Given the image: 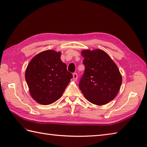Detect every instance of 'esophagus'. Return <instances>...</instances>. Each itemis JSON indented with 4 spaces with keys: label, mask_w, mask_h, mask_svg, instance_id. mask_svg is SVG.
Listing matches in <instances>:
<instances>
[{
    "label": "esophagus",
    "mask_w": 147,
    "mask_h": 147,
    "mask_svg": "<svg viewBox=\"0 0 147 147\" xmlns=\"http://www.w3.org/2000/svg\"><path fill=\"white\" fill-rule=\"evenodd\" d=\"M73 80L74 81V82H76V81L77 80V79H78V74L76 73H74L73 74Z\"/></svg>",
    "instance_id": "obj_1"
}]
</instances>
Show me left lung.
<instances>
[{
    "label": "left lung",
    "mask_w": 147,
    "mask_h": 147,
    "mask_svg": "<svg viewBox=\"0 0 147 147\" xmlns=\"http://www.w3.org/2000/svg\"><path fill=\"white\" fill-rule=\"evenodd\" d=\"M82 55L85 70L80 82V89L92 104H107L117 96L123 81L117 65L101 49L83 50Z\"/></svg>",
    "instance_id": "obj_1"
}]
</instances>
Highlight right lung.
<instances>
[{
    "label": "right lung",
    "instance_id": "right-lung-1",
    "mask_svg": "<svg viewBox=\"0 0 147 147\" xmlns=\"http://www.w3.org/2000/svg\"><path fill=\"white\" fill-rule=\"evenodd\" d=\"M61 55V52L47 50L33 57L26 67L25 79L30 93L40 104L57 101L73 78Z\"/></svg>",
    "mask_w": 147,
    "mask_h": 147
}]
</instances>
